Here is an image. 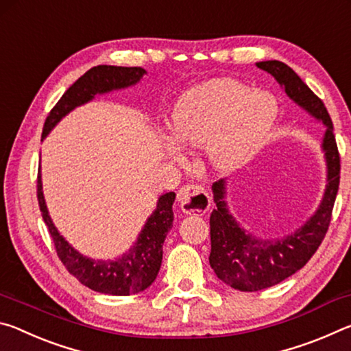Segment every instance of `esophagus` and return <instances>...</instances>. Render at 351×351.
I'll use <instances>...</instances> for the list:
<instances>
[{
    "label": "esophagus",
    "mask_w": 351,
    "mask_h": 351,
    "mask_svg": "<svg viewBox=\"0 0 351 351\" xmlns=\"http://www.w3.org/2000/svg\"><path fill=\"white\" fill-rule=\"evenodd\" d=\"M178 203L182 212L203 215L210 207V197L201 186L187 184L178 190Z\"/></svg>",
    "instance_id": "34e87169"
}]
</instances>
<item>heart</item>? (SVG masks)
Returning <instances> with one entry per match:
<instances>
[{"mask_svg": "<svg viewBox=\"0 0 351 351\" xmlns=\"http://www.w3.org/2000/svg\"><path fill=\"white\" fill-rule=\"evenodd\" d=\"M276 116V100L268 94L252 93L239 80L217 79L180 99L173 111V132L182 144L207 145L212 164L230 170L251 154ZM165 150L178 158L181 147L167 139Z\"/></svg>", "mask_w": 351, "mask_h": 351, "instance_id": "heart-1", "label": "heart"}]
</instances>
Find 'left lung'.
Returning a JSON list of instances; mask_svg holds the SVG:
<instances>
[{
	"label": "left lung",
	"mask_w": 351,
	"mask_h": 351,
	"mask_svg": "<svg viewBox=\"0 0 351 351\" xmlns=\"http://www.w3.org/2000/svg\"><path fill=\"white\" fill-rule=\"evenodd\" d=\"M257 66L268 71L283 86L285 93L295 104L326 125L324 152L328 165V184L317 212L295 234L283 240L269 241L254 239L239 228L226 209L224 181L213 182V199L217 209L210 215V255L209 263L217 277L239 291H260L283 282L308 263L320 243L324 241L331 221L332 207L339 190L341 156L332 122L325 105L306 83L288 64L278 60L260 62Z\"/></svg>",
	"instance_id": "left-lung-1"
}]
</instances>
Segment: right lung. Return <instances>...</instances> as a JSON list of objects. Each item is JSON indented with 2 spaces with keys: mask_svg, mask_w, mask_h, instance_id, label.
Returning a JSON list of instances; mask_svg holds the SVG:
<instances>
[{
  "mask_svg": "<svg viewBox=\"0 0 351 351\" xmlns=\"http://www.w3.org/2000/svg\"><path fill=\"white\" fill-rule=\"evenodd\" d=\"M144 74L145 71L139 66L123 68L110 66V64H99V66L86 71L79 80H75L68 88L54 108L49 111L45 121L41 138H45L52 127L75 106L88 102L96 94L134 85ZM37 198L41 217L45 219L52 241H54L58 258L62 260L69 274L74 276L82 285L93 291H97V293L130 295L141 293L154 282L162 263L164 240L173 226L171 224L173 223L171 206L175 201V192H169L159 198L156 210L147 219L145 228L142 229L133 249H130V252L123 255L122 258L106 261L83 257L57 232L46 209L43 192H41L40 173L37 176Z\"/></svg>",
  "mask_w": 351,
  "mask_h": 351,
  "instance_id": "right-lung-1",
  "label": "right lung"
}]
</instances>
